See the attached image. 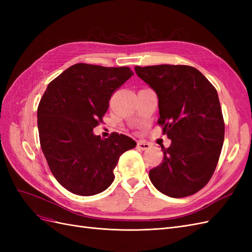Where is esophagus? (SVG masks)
I'll use <instances>...</instances> for the list:
<instances>
[{"mask_svg":"<svg viewBox=\"0 0 252 252\" xmlns=\"http://www.w3.org/2000/svg\"><path fill=\"white\" fill-rule=\"evenodd\" d=\"M138 147L142 150H147L151 147V145L149 143H146V142H143V141H140L138 142Z\"/></svg>","mask_w":252,"mask_h":252,"instance_id":"1","label":"esophagus"}]
</instances>
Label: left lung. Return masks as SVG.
I'll use <instances>...</instances> for the list:
<instances>
[{"label":"left lung","mask_w":252,"mask_h":252,"mask_svg":"<svg viewBox=\"0 0 252 252\" xmlns=\"http://www.w3.org/2000/svg\"><path fill=\"white\" fill-rule=\"evenodd\" d=\"M134 70L156 91L158 124L171 140L168 148L162 147L163 163L149 171V179L168 196L194 194L211 179L224 143L217 90L191 66H135Z\"/></svg>","instance_id":"8db88e82"}]
</instances>
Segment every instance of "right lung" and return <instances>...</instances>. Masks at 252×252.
I'll return each instance as SVG.
<instances>
[{"mask_svg":"<svg viewBox=\"0 0 252 252\" xmlns=\"http://www.w3.org/2000/svg\"><path fill=\"white\" fill-rule=\"evenodd\" d=\"M131 75L129 67L79 63L47 86L37 107L41 148L53 177L68 191L84 196L104 191L120 157L135 147L125 134L101 139L94 133L111 94Z\"/></svg>","mask_w":252,"mask_h":252,"instance_id":"add662e5","label":"right lung"}]
</instances>
